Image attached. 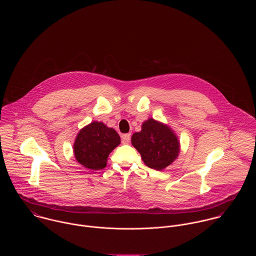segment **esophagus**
<instances>
[{"label": "esophagus", "instance_id": "34e87169", "mask_svg": "<svg viewBox=\"0 0 256 256\" xmlns=\"http://www.w3.org/2000/svg\"><path fill=\"white\" fill-rule=\"evenodd\" d=\"M130 137H131V134H124L122 136V143L123 144H129L130 142Z\"/></svg>", "mask_w": 256, "mask_h": 256}]
</instances>
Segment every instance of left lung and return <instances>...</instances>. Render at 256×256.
<instances>
[{
	"label": "left lung",
	"instance_id": "1",
	"mask_svg": "<svg viewBox=\"0 0 256 256\" xmlns=\"http://www.w3.org/2000/svg\"><path fill=\"white\" fill-rule=\"evenodd\" d=\"M131 143L140 152L144 164L156 170H162L172 164L180 152L174 131L154 118L143 122L142 130L132 135Z\"/></svg>",
	"mask_w": 256,
	"mask_h": 256
}]
</instances>
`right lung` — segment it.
I'll return each instance as SVG.
<instances>
[{
    "label": "right lung",
    "mask_w": 256,
    "mask_h": 256,
    "mask_svg": "<svg viewBox=\"0 0 256 256\" xmlns=\"http://www.w3.org/2000/svg\"><path fill=\"white\" fill-rule=\"evenodd\" d=\"M118 133L104 123L92 121L82 128L74 142V154L78 164L92 170L106 166L110 152L120 144Z\"/></svg>",
    "instance_id": "right-lung-1"
}]
</instances>
